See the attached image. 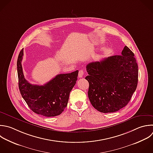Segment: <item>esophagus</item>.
Segmentation results:
<instances>
[{"instance_id": "esophagus-1", "label": "esophagus", "mask_w": 153, "mask_h": 153, "mask_svg": "<svg viewBox=\"0 0 153 153\" xmlns=\"http://www.w3.org/2000/svg\"><path fill=\"white\" fill-rule=\"evenodd\" d=\"M84 75V71L83 70H80L79 71V73H78V77L79 78H82Z\"/></svg>"}]
</instances>
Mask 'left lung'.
Wrapping results in <instances>:
<instances>
[{"label": "left lung", "instance_id": "obj_1", "mask_svg": "<svg viewBox=\"0 0 153 153\" xmlns=\"http://www.w3.org/2000/svg\"><path fill=\"white\" fill-rule=\"evenodd\" d=\"M86 68L88 96L96 109L114 112L128 104L137 87L138 66L134 53L127 46L121 55L91 62Z\"/></svg>", "mask_w": 153, "mask_h": 153}]
</instances>
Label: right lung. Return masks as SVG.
<instances>
[{
    "label": "right lung",
    "instance_id": "obj_1",
    "mask_svg": "<svg viewBox=\"0 0 153 153\" xmlns=\"http://www.w3.org/2000/svg\"><path fill=\"white\" fill-rule=\"evenodd\" d=\"M23 49L17 59L19 87L20 93L35 113L47 117L62 113L67 106L69 94L76 84L78 71L56 75L44 85H32L25 78L22 61Z\"/></svg>",
    "mask_w": 153,
    "mask_h": 153
}]
</instances>
